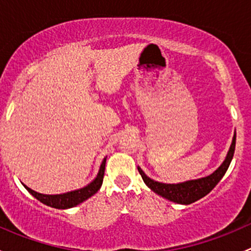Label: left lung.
Segmentation results:
<instances>
[{
  "instance_id": "1",
  "label": "left lung",
  "mask_w": 251,
  "mask_h": 251,
  "mask_svg": "<svg viewBox=\"0 0 251 251\" xmlns=\"http://www.w3.org/2000/svg\"><path fill=\"white\" fill-rule=\"evenodd\" d=\"M235 149V132L233 138H232L231 147L228 149L226 158H225L224 163L216 169L211 175L209 176L201 177V178L197 179H189V181L179 182V183H161V182L154 181L151 177L147 176L144 171L142 170L140 166H137L138 173L141 174L142 178H143L144 183L158 196L163 197V198L168 199V201H173V203L188 205L194 203V201H199L201 198L206 196L207 193L214 189L220 182V179L224 177L226 174L227 169H228L229 164H231L232 158H233Z\"/></svg>"
}]
</instances>
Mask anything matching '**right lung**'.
<instances>
[{
    "instance_id": "add662e5",
    "label": "right lung",
    "mask_w": 251,
    "mask_h": 251,
    "mask_svg": "<svg viewBox=\"0 0 251 251\" xmlns=\"http://www.w3.org/2000/svg\"><path fill=\"white\" fill-rule=\"evenodd\" d=\"M105 161H107V158L103 159L100 171H98L97 176H96V178L92 182H90L87 186L82 187V188L75 189V191L67 192V193L62 194H42L32 191L31 188L26 187L25 184L24 187L32 197H35L37 201H40L42 204L47 205V206L54 207V209H70V207H74L78 204L83 203V201H87L88 198H91L93 194H96L100 191V186L103 183Z\"/></svg>"
}]
</instances>
